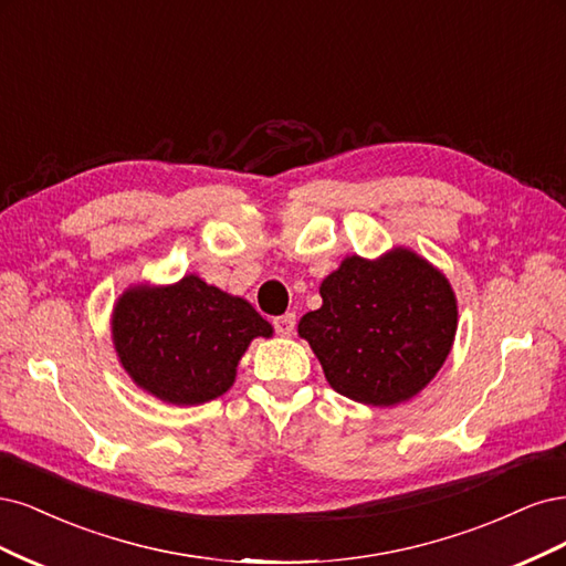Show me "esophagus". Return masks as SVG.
Returning a JSON list of instances; mask_svg holds the SVG:
<instances>
[{"label":"esophagus","instance_id":"1","mask_svg":"<svg viewBox=\"0 0 566 566\" xmlns=\"http://www.w3.org/2000/svg\"><path fill=\"white\" fill-rule=\"evenodd\" d=\"M275 332L280 334V336H291L294 334V329H296V315L294 313H286V315H280V317H275Z\"/></svg>","mask_w":566,"mask_h":566}]
</instances>
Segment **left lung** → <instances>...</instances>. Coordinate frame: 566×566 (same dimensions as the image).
<instances>
[{
	"mask_svg": "<svg viewBox=\"0 0 566 566\" xmlns=\"http://www.w3.org/2000/svg\"><path fill=\"white\" fill-rule=\"evenodd\" d=\"M298 336L329 386L359 405L395 407L421 392L451 353L459 307L449 280L416 251L348 256L319 286Z\"/></svg>",
	"mask_w": 566,
	"mask_h": 566,
	"instance_id": "obj_1",
	"label": "left lung"
}]
</instances>
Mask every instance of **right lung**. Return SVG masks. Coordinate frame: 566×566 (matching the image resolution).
Listing matches in <instances>:
<instances>
[{"label":"right lung","instance_id":"obj_1","mask_svg":"<svg viewBox=\"0 0 566 566\" xmlns=\"http://www.w3.org/2000/svg\"><path fill=\"white\" fill-rule=\"evenodd\" d=\"M272 336L253 305L197 275L136 284L113 310V343L138 388L167 405L195 407L230 390L249 343Z\"/></svg>","mask_w":566,"mask_h":566}]
</instances>
